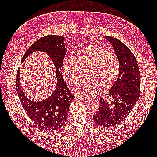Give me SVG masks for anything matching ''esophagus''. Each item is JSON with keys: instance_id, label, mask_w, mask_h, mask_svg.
<instances>
[{"instance_id": "34e87169", "label": "esophagus", "mask_w": 157, "mask_h": 157, "mask_svg": "<svg viewBox=\"0 0 157 157\" xmlns=\"http://www.w3.org/2000/svg\"><path fill=\"white\" fill-rule=\"evenodd\" d=\"M76 98L80 99V100H86L87 97H85V96H75Z\"/></svg>"}]
</instances>
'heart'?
<instances>
[{
	"instance_id": "b5f03b06",
	"label": "heart",
	"mask_w": 157,
	"mask_h": 157,
	"mask_svg": "<svg viewBox=\"0 0 157 157\" xmlns=\"http://www.w3.org/2000/svg\"><path fill=\"white\" fill-rule=\"evenodd\" d=\"M84 69L86 78L73 86L72 90L87 96L94 94L99 87L105 90L114 84L119 75V60L115 52L101 46L87 44L76 50L73 59L66 57L61 64L63 75L71 84L78 80Z\"/></svg>"
}]
</instances>
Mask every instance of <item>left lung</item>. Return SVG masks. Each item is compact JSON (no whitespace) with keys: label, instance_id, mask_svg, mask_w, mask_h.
Masks as SVG:
<instances>
[{"label":"left lung","instance_id":"obj_1","mask_svg":"<svg viewBox=\"0 0 157 157\" xmlns=\"http://www.w3.org/2000/svg\"><path fill=\"white\" fill-rule=\"evenodd\" d=\"M111 43L119 60L118 78L106 95L112 98L110 102L102 98L93 119L98 125L110 128L124 120L138 101L140 75L137 61L132 51L119 40L105 36Z\"/></svg>","mask_w":157,"mask_h":157}]
</instances>
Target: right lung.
Returning <instances> with one entry per match:
<instances>
[{
  "mask_svg": "<svg viewBox=\"0 0 157 157\" xmlns=\"http://www.w3.org/2000/svg\"><path fill=\"white\" fill-rule=\"evenodd\" d=\"M64 40L61 36H44L27 50L21 60L23 63L29 55L36 51L46 52L51 57L56 68V86L55 91L49 97L40 102L29 101L20 86L19 68L16 77V90L25 111L29 119L38 126L50 131L57 130L65 125L67 119L69 106L75 98L65 84L60 70L67 52Z\"/></svg>",
  "mask_w": 157,
  "mask_h": 157,
  "instance_id": "add662e5",
  "label": "right lung"
}]
</instances>
